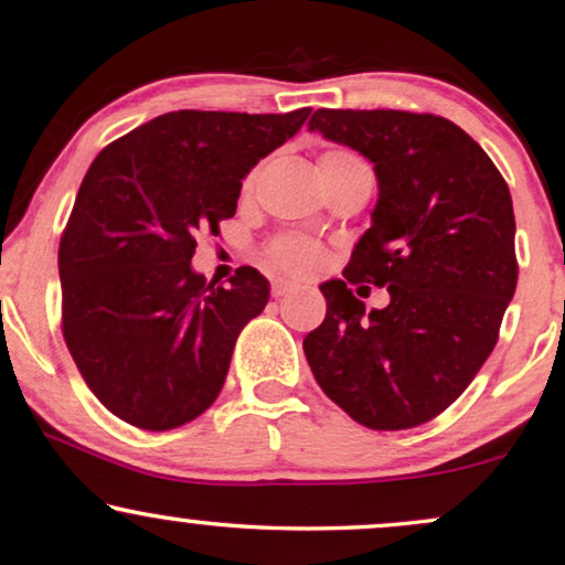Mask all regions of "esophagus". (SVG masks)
Masks as SVG:
<instances>
[{"label":"esophagus","mask_w":565,"mask_h":565,"mask_svg":"<svg viewBox=\"0 0 565 565\" xmlns=\"http://www.w3.org/2000/svg\"><path fill=\"white\" fill-rule=\"evenodd\" d=\"M294 289H297V284H291V281H286V279H276V281H271V294L276 299L279 297H286V294H291Z\"/></svg>","instance_id":"obj_1"}]
</instances>
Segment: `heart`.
Here are the masks:
<instances>
[{"instance_id": "b5f03b06", "label": "heart", "mask_w": 565, "mask_h": 565, "mask_svg": "<svg viewBox=\"0 0 565 565\" xmlns=\"http://www.w3.org/2000/svg\"><path fill=\"white\" fill-rule=\"evenodd\" d=\"M320 166H338V169H365V163L361 161V158L345 148L324 150V153L320 156ZM253 179H256V171L250 173V179L245 181V186H253ZM264 258H266V264L274 268V271L307 276L320 268L322 250H320V245L307 241V237H276V241L266 248Z\"/></svg>"}]
</instances>
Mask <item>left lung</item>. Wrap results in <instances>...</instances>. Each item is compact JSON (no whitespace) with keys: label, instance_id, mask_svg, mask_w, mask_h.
<instances>
[{"label":"left lung","instance_id":"left-lung-1","mask_svg":"<svg viewBox=\"0 0 565 565\" xmlns=\"http://www.w3.org/2000/svg\"><path fill=\"white\" fill-rule=\"evenodd\" d=\"M309 130L373 163L379 202L328 315L305 338L322 392L371 430H409L450 407L494 351L518 289L510 186L471 135L438 115L317 109ZM351 282L393 301L364 312Z\"/></svg>","mask_w":565,"mask_h":565}]
</instances>
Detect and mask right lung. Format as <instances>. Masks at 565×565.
Wrapping results in <instances>:
<instances>
[{
	"label": "right lung",
	"instance_id": "add662e5",
	"mask_svg": "<svg viewBox=\"0 0 565 565\" xmlns=\"http://www.w3.org/2000/svg\"><path fill=\"white\" fill-rule=\"evenodd\" d=\"M312 109H179L94 158L58 245L61 328L94 396L140 430H173L217 399L235 340L268 305L241 266L230 286L192 271L196 233H220L243 179Z\"/></svg>",
	"mask_w": 565,
	"mask_h": 565
}]
</instances>
